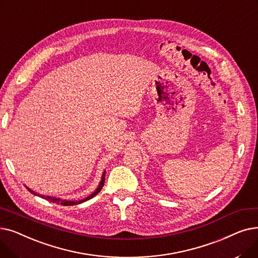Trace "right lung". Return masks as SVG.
Instances as JSON below:
<instances>
[{
  "label": "right lung",
  "instance_id": "obj_1",
  "mask_svg": "<svg viewBox=\"0 0 258 258\" xmlns=\"http://www.w3.org/2000/svg\"><path fill=\"white\" fill-rule=\"evenodd\" d=\"M105 175H106V171H104V172H103L101 181H100V183H99V186H97V188L95 189V191H94L93 193H91L89 196H87V198H85V199H83V200H81V201H67V200H62V199H59V198H54V196L42 195V194H39V193L34 192L33 190H31V189L28 188L27 186H26V188H27V190H28L30 193H32V194H34V195H36V196H40V198H42V199H44V200H46V201H48V202H51V203L58 204V205H63V206H75V205L82 204V203H84V202H86V201H89L90 199L94 198V196L102 190V188H103V186H104Z\"/></svg>",
  "mask_w": 258,
  "mask_h": 258
}]
</instances>
